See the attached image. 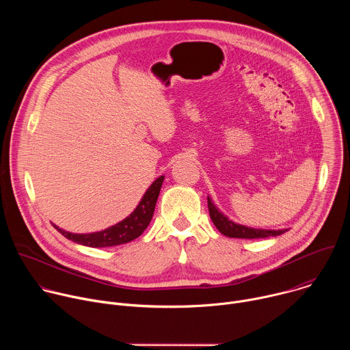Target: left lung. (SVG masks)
Instances as JSON below:
<instances>
[{
  "mask_svg": "<svg viewBox=\"0 0 350 350\" xmlns=\"http://www.w3.org/2000/svg\"><path fill=\"white\" fill-rule=\"evenodd\" d=\"M208 208L209 215L216 226V228L226 237L230 238H245V239H255V238H267L277 237L284 234L288 230H262V228H251L242 224H237L231 221L227 216H224L212 202V199L208 196Z\"/></svg>",
  "mask_w": 350,
  "mask_h": 350,
  "instance_id": "obj_1",
  "label": "left lung"
}]
</instances>
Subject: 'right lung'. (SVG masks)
I'll use <instances>...</instances> for the list:
<instances>
[{
  "instance_id": "obj_1",
  "label": "right lung",
  "mask_w": 350,
  "mask_h": 350,
  "mask_svg": "<svg viewBox=\"0 0 350 350\" xmlns=\"http://www.w3.org/2000/svg\"><path fill=\"white\" fill-rule=\"evenodd\" d=\"M165 176L158 177L146 192L144 193L142 199L139 201L138 206L134 209V212L127 216L124 220L119 221L118 224L91 234H73L69 231H65L54 224V227L68 239L91 247H107V246H116L122 243H127L135 238H138L144 230L149 226L154 216L155 205L158 201V196L161 192V187L163 183Z\"/></svg>"
}]
</instances>
